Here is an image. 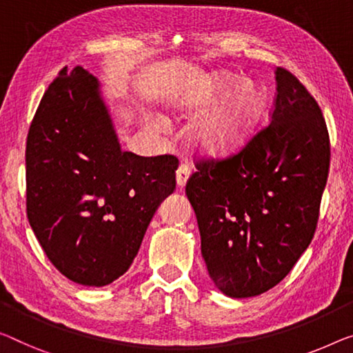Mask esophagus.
<instances>
[{"instance_id":"34e87169","label":"esophagus","mask_w":353,"mask_h":353,"mask_svg":"<svg viewBox=\"0 0 353 353\" xmlns=\"http://www.w3.org/2000/svg\"><path fill=\"white\" fill-rule=\"evenodd\" d=\"M188 176H190V166L187 165V163H181L177 168V172H176V181H177V185L179 187H185V183L188 181Z\"/></svg>"}]
</instances>
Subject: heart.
<instances>
[{
  "label": "heart",
  "mask_w": 353,
  "mask_h": 353,
  "mask_svg": "<svg viewBox=\"0 0 353 353\" xmlns=\"http://www.w3.org/2000/svg\"><path fill=\"white\" fill-rule=\"evenodd\" d=\"M230 85L228 79L215 77L208 90L199 97L198 108L208 109L212 106ZM261 108L263 94L259 87L250 82L236 85L196 125L194 141L208 154H222L234 149L249 138ZM147 123L150 128H160L157 120H149Z\"/></svg>",
  "instance_id": "b5f03b06"
}]
</instances>
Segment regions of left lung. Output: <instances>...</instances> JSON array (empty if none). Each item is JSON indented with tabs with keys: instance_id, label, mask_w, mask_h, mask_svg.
Here are the masks:
<instances>
[{
	"instance_id": "left-lung-1",
	"label": "left lung",
	"mask_w": 353,
	"mask_h": 353,
	"mask_svg": "<svg viewBox=\"0 0 353 353\" xmlns=\"http://www.w3.org/2000/svg\"><path fill=\"white\" fill-rule=\"evenodd\" d=\"M270 125L225 159H199L185 193L201 254L219 290L256 296L293 270L314 238L330 171V136L317 101L276 68Z\"/></svg>"
}]
</instances>
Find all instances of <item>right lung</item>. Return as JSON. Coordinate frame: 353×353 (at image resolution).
<instances>
[{
    "label": "right lung",
    "instance_id": "1",
    "mask_svg": "<svg viewBox=\"0 0 353 353\" xmlns=\"http://www.w3.org/2000/svg\"><path fill=\"white\" fill-rule=\"evenodd\" d=\"M26 215L70 281L104 287L128 271L161 199L176 188L174 155L120 150L98 81L63 68L26 138Z\"/></svg>",
    "mask_w": 353,
    "mask_h": 353
}]
</instances>
